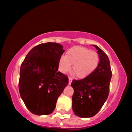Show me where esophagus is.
Instances as JSON below:
<instances>
[{
    "label": "esophagus",
    "mask_w": 132,
    "mask_h": 132,
    "mask_svg": "<svg viewBox=\"0 0 132 132\" xmlns=\"http://www.w3.org/2000/svg\"><path fill=\"white\" fill-rule=\"evenodd\" d=\"M72 78H70V77H69V85H70L71 83H72Z\"/></svg>",
    "instance_id": "esophagus-1"
}]
</instances>
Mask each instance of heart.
<instances>
[{"label": "heart", "instance_id": "b5f03b06", "mask_svg": "<svg viewBox=\"0 0 132 132\" xmlns=\"http://www.w3.org/2000/svg\"><path fill=\"white\" fill-rule=\"evenodd\" d=\"M99 55L97 52L86 47L75 46L66 52L65 56L60 59L59 69L63 73L73 70L80 78L88 77L96 69L99 63Z\"/></svg>", "mask_w": 132, "mask_h": 132}]
</instances>
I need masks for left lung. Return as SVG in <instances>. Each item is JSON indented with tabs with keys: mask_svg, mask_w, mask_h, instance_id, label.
Masks as SVG:
<instances>
[{
	"mask_svg": "<svg viewBox=\"0 0 132 132\" xmlns=\"http://www.w3.org/2000/svg\"><path fill=\"white\" fill-rule=\"evenodd\" d=\"M99 55L98 65L88 77L80 80H73L72 109L78 117H93L100 111L108 99L109 85L112 77L109 59L108 55L96 45H93Z\"/></svg>",
	"mask_w": 132,
	"mask_h": 132,
	"instance_id": "obj_1",
	"label": "left lung"
}]
</instances>
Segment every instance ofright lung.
Listing matches in <instances>:
<instances>
[{
	"label": "right lung",
	"mask_w": 132,
	"mask_h": 132,
	"mask_svg": "<svg viewBox=\"0 0 132 132\" xmlns=\"http://www.w3.org/2000/svg\"><path fill=\"white\" fill-rule=\"evenodd\" d=\"M65 50L55 43H43L28 52L21 63L18 88L21 99L31 112L48 115L69 83L67 76L58 72Z\"/></svg>",
	"instance_id": "1"
}]
</instances>
